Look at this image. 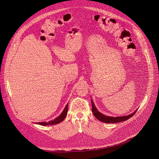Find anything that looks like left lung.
Returning <instances> with one entry per match:
<instances>
[{
    "instance_id": "obj_1",
    "label": "left lung",
    "mask_w": 159,
    "mask_h": 159,
    "mask_svg": "<svg viewBox=\"0 0 159 159\" xmlns=\"http://www.w3.org/2000/svg\"><path fill=\"white\" fill-rule=\"evenodd\" d=\"M91 105H92V112L93 113V115L96 117L98 120H100L102 122L106 123H119L121 121H124L126 120L129 119L131 118L133 115L136 112L137 110L135 111L133 113L127 115V116H118V117H113V116H106L105 114H103L102 113L100 112L97 107H95L94 103L91 100Z\"/></svg>"
}]
</instances>
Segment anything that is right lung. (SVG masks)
<instances>
[{"instance_id": "add662e5", "label": "right lung", "mask_w": 159, "mask_h": 159, "mask_svg": "<svg viewBox=\"0 0 159 159\" xmlns=\"http://www.w3.org/2000/svg\"><path fill=\"white\" fill-rule=\"evenodd\" d=\"M68 103L66 104L65 108L63 110V111L61 112V114L57 116V117L54 119V120H51L50 121L48 122H38V123H35L36 124H39L41 125H43V126H48V125H56V124H58L59 123H61V121H62L63 120H65V118H66V116L67 115L68 113Z\"/></svg>"}]
</instances>
